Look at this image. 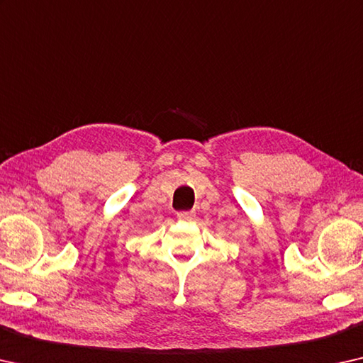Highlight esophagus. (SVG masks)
<instances>
[{"label": "esophagus", "instance_id": "1", "mask_svg": "<svg viewBox=\"0 0 363 363\" xmlns=\"http://www.w3.org/2000/svg\"><path fill=\"white\" fill-rule=\"evenodd\" d=\"M194 211H183V213H177V217L182 220H191L194 219Z\"/></svg>", "mask_w": 363, "mask_h": 363}]
</instances>
